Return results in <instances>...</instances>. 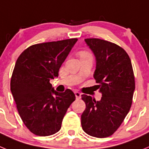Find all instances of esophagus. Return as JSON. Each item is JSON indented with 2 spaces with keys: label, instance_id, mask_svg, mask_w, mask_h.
<instances>
[{
  "label": "esophagus",
  "instance_id": "1",
  "mask_svg": "<svg viewBox=\"0 0 149 149\" xmlns=\"http://www.w3.org/2000/svg\"><path fill=\"white\" fill-rule=\"evenodd\" d=\"M74 95H75L76 98H77V99L81 98V93H79L78 91H75V92H74Z\"/></svg>",
  "mask_w": 149,
  "mask_h": 149
}]
</instances>
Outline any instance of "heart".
I'll use <instances>...</instances> for the list:
<instances>
[{
    "label": "heart",
    "mask_w": 149,
    "mask_h": 149,
    "mask_svg": "<svg viewBox=\"0 0 149 149\" xmlns=\"http://www.w3.org/2000/svg\"><path fill=\"white\" fill-rule=\"evenodd\" d=\"M79 55H80V56H81V58H82V57H85V56H91L90 54L86 52V51H81V52L79 53Z\"/></svg>",
    "instance_id": "heart-1"
}]
</instances>
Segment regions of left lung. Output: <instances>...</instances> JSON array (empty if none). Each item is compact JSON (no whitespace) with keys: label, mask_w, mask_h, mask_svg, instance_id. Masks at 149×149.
Masks as SVG:
<instances>
[{"label":"left lung","mask_w":149,"mask_h":149,"mask_svg":"<svg viewBox=\"0 0 149 149\" xmlns=\"http://www.w3.org/2000/svg\"><path fill=\"white\" fill-rule=\"evenodd\" d=\"M94 54L93 77L102 95L100 101L82 95L86 109L81 115L82 128L98 138L111 136L124 121L132 104L135 89L131 59L120 46L100 39H86Z\"/></svg>","instance_id":"left-lung-1"}]
</instances>
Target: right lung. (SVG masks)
I'll return each instance as SVG.
<instances>
[{
  "label": "right lung",
  "mask_w": 149,
  "mask_h": 149,
  "mask_svg": "<svg viewBox=\"0 0 149 149\" xmlns=\"http://www.w3.org/2000/svg\"><path fill=\"white\" fill-rule=\"evenodd\" d=\"M77 39L33 45L21 54L15 63L10 89L18 113L26 127L37 136L58 132L75 95L71 89L54 90L50 80L59 69Z\"/></svg>",
  "instance_id": "obj_1"
}]
</instances>
